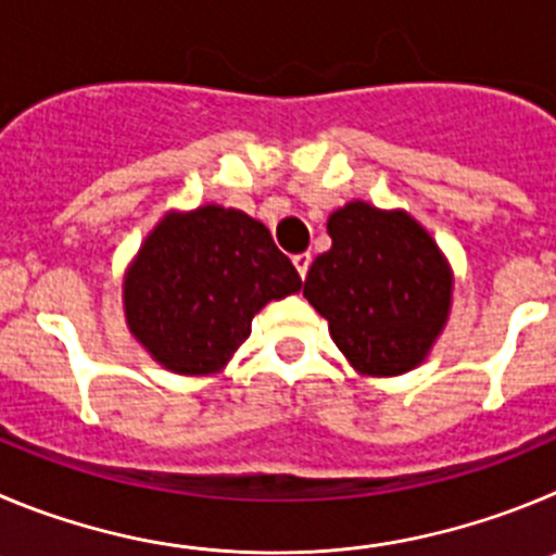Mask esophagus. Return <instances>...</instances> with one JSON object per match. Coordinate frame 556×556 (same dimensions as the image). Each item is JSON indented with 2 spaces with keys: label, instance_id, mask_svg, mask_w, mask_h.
I'll list each match as a JSON object with an SVG mask.
<instances>
[{
  "label": "esophagus",
  "instance_id": "34e87169",
  "mask_svg": "<svg viewBox=\"0 0 556 556\" xmlns=\"http://www.w3.org/2000/svg\"><path fill=\"white\" fill-rule=\"evenodd\" d=\"M309 263H313V257H309V252H302V254H293V266L295 271H299V277H307L309 271Z\"/></svg>",
  "mask_w": 556,
  "mask_h": 556
}]
</instances>
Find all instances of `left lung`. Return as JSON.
Returning a JSON list of instances; mask_svg holds the SVG:
<instances>
[{
    "label": "left lung",
    "instance_id": "obj_1",
    "mask_svg": "<svg viewBox=\"0 0 556 556\" xmlns=\"http://www.w3.org/2000/svg\"><path fill=\"white\" fill-rule=\"evenodd\" d=\"M329 252L304 279L331 340L365 376H401L444 329L453 277L433 238L401 211L349 202L326 225Z\"/></svg>",
    "mask_w": 556,
    "mask_h": 556
}]
</instances>
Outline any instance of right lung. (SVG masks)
Listing matches in <instances>:
<instances>
[{"mask_svg": "<svg viewBox=\"0 0 556 556\" xmlns=\"http://www.w3.org/2000/svg\"><path fill=\"white\" fill-rule=\"evenodd\" d=\"M302 288L271 232L236 207L161 219L126 279V318L155 362L184 376L225 365L254 313Z\"/></svg>", "mask_w": 556, "mask_h": 556, "instance_id": "add662e5", "label": "right lung"}]
</instances>
